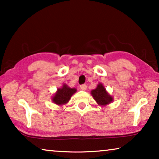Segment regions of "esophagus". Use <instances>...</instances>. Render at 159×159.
Listing matches in <instances>:
<instances>
[{
    "instance_id": "obj_1",
    "label": "esophagus",
    "mask_w": 159,
    "mask_h": 159,
    "mask_svg": "<svg viewBox=\"0 0 159 159\" xmlns=\"http://www.w3.org/2000/svg\"><path fill=\"white\" fill-rule=\"evenodd\" d=\"M80 89L82 90H87V85L86 84H82V85H80Z\"/></svg>"
}]
</instances>
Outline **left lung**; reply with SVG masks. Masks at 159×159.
Wrapping results in <instances>:
<instances>
[{
    "label": "left lung",
    "mask_w": 159,
    "mask_h": 159,
    "mask_svg": "<svg viewBox=\"0 0 159 159\" xmlns=\"http://www.w3.org/2000/svg\"><path fill=\"white\" fill-rule=\"evenodd\" d=\"M91 95L98 105L104 106L113 101V97L108 94L102 83L98 84L97 88L91 91Z\"/></svg>",
    "instance_id": "1"
}]
</instances>
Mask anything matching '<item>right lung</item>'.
I'll use <instances>...</instances> for the list:
<instances>
[{
  "label": "right lung",
  "mask_w": 159,
  "mask_h": 159,
  "mask_svg": "<svg viewBox=\"0 0 159 159\" xmlns=\"http://www.w3.org/2000/svg\"><path fill=\"white\" fill-rule=\"evenodd\" d=\"M77 92V89L71 88L66 84H63L62 88H58L55 95L52 98V101L58 106L64 105L68 103L74 93Z\"/></svg>",
  "instance_id": "obj_1"
}]
</instances>
